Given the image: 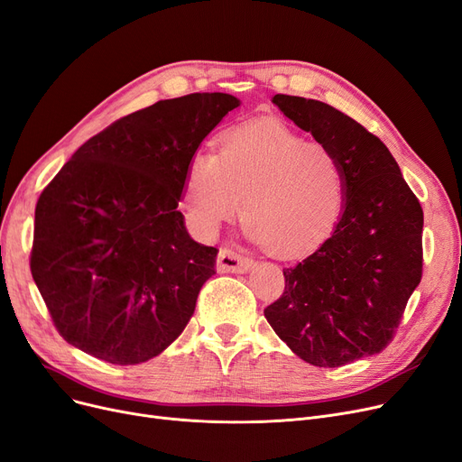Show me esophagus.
Masks as SVG:
<instances>
[{
  "mask_svg": "<svg viewBox=\"0 0 462 462\" xmlns=\"http://www.w3.org/2000/svg\"><path fill=\"white\" fill-rule=\"evenodd\" d=\"M251 266H253L251 258L228 247L220 249L217 258V270L220 273H245L247 270H251Z\"/></svg>",
  "mask_w": 462,
  "mask_h": 462,
  "instance_id": "obj_1",
  "label": "esophagus"
}]
</instances>
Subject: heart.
Masks as SVG:
<instances>
[{
	"instance_id": "1",
	"label": "heart",
	"mask_w": 462,
	"mask_h": 462,
	"mask_svg": "<svg viewBox=\"0 0 462 462\" xmlns=\"http://www.w3.org/2000/svg\"><path fill=\"white\" fill-rule=\"evenodd\" d=\"M346 202L339 158L277 120L234 126L217 152L196 151L183 185V211L198 236L213 237L244 206L247 236L285 258L323 245Z\"/></svg>"
}]
</instances>
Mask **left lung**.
<instances>
[{"mask_svg":"<svg viewBox=\"0 0 462 462\" xmlns=\"http://www.w3.org/2000/svg\"><path fill=\"white\" fill-rule=\"evenodd\" d=\"M287 118L344 166L347 202L313 254L285 268V291L264 310L294 355L337 368L383 351L423 273V209L379 137L328 104L275 94Z\"/></svg>","mask_w":462,"mask_h":462,"instance_id":"left-lung-1","label":"left lung"}]
</instances>
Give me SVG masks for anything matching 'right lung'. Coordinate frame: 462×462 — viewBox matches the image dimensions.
<instances>
[{
    "label": "right lung",
    "mask_w": 462,
    "mask_h": 462,
    "mask_svg": "<svg viewBox=\"0 0 462 462\" xmlns=\"http://www.w3.org/2000/svg\"><path fill=\"white\" fill-rule=\"evenodd\" d=\"M237 106L223 92L162 99L90 137L45 187L30 268L68 344L126 366L185 330L218 251L177 206L190 156Z\"/></svg>",
    "instance_id": "right-lung-1"
}]
</instances>
